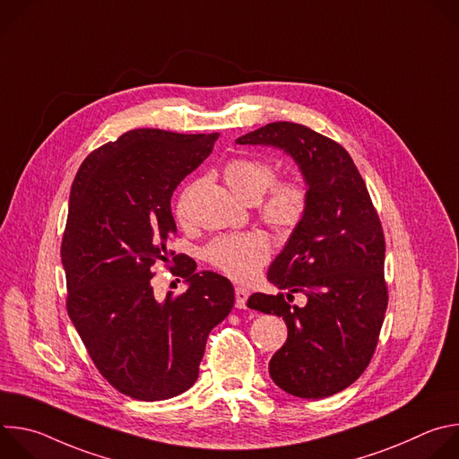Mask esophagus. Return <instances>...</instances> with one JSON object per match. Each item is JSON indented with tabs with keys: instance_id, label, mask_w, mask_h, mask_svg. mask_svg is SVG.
Returning a JSON list of instances; mask_svg holds the SVG:
<instances>
[{
	"instance_id": "esophagus-1",
	"label": "esophagus",
	"mask_w": 459,
	"mask_h": 459,
	"mask_svg": "<svg viewBox=\"0 0 459 459\" xmlns=\"http://www.w3.org/2000/svg\"><path fill=\"white\" fill-rule=\"evenodd\" d=\"M250 292L245 287H236V307L238 308H247V299Z\"/></svg>"
}]
</instances>
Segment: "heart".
Instances as JSON below:
<instances>
[{
	"mask_svg": "<svg viewBox=\"0 0 459 459\" xmlns=\"http://www.w3.org/2000/svg\"><path fill=\"white\" fill-rule=\"evenodd\" d=\"M230 190L245 204H254L276 179L274 167L261 160L238 158L227 163L223 170ZM194 185H188L176 202V218L186 221L190 218V200ZM307 192L296 181H281L273 185L267 198L259 204V214L278 230H290L298 225L305 212ZM211 264L238 281L252 280L259 269L267 264L271 255L269 239L259 232L232 234L214 239L207 250Z\"/></svg>",
	"mask_w": 459,
	"mask_h": 459,
	"instance_id": "b5f03b06",
	"label": "heart"
}]
</instances>
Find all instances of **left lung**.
<instances>
[{"instance_id":"obj_1","label":"left lung","mask_w":459,"mask_h":459,"mask_svg":"<svg viewBox=\"0 0 459 459\" xmlns=\"http://www.w3.org/2000/svg\"><path fill=\"white\" fill-rule=\"evenodd\" d=\"M236 143L283 151L307 185L305 212L267 273L287 299L255 292L247 301L287 323L269 374L292 396H333L370 363L388 301L385 238L367 185L340 143L305 125L269 123ZM294 291L306 294L303 307L290 305Z\"/></svg>"}]
</instances>
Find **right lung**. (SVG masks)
Listing matches in <instances>:
<instances>
[{
    "instance_id": "1",
    "label": "right lung",
    "mask_w": 459,
    "mask_h": 459,
    "mask_svg": "<svg viewBox=\"0 0 459 459\" xmlns=\"http://www.w3.org/2000/svg\"><path fill=\"white\" fill-rule=\"evenodd\" d=\"M218 134L134 128L82 163L61 243L67 312L101 376L123 394L161 402L200 374L207 338L234 307L232 283L174 255L181 296L156 299V264L176 236L170 198L198 169Z\"/></svg>"
}]
</instances>
